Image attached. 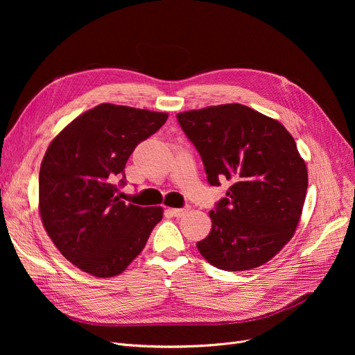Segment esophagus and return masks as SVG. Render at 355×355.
Masks as SVG:
<instances>
[{
    "mask_svg": "<svg viewBox=\"0 0 355 355\" xmlns=\"http://www.w3.org/2000/svg\"><path fill=\"white\" fill-rule=\"evenodd\" d=\"M187 211H189V207H184V209H168V213H170L174 217H182Z\"/></svg>",
    "mask_w": 355,
    "mask_h": 355,
    "instance_id": "obj_1",
    "label": "esophagus"
}]
</instances>
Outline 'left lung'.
Instances as JSON below:
<instances>
[{"label": "left lung", "instance_id": "obj_1", "mask_svg": "<svg viewBox=\"0 0 355 355\" xmlns=\"http://www.w3.org/2000/svg\"><path fill=\"white\" fill-rule=\"evenodd\" d=\"M198 151L210 185L232 182L214 210L211 232L197 243L221 270L262 266L292 239L300 223L308 171L282 123L240 103L177 115Z\"/></svg>", "mask_w": 355, "mask_h": 355}]
</instances>
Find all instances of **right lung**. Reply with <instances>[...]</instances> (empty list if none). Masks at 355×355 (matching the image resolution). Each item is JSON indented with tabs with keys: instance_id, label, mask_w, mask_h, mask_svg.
<instances>
[{
	"instance_id": "add662e5",
	"label": "right lung",
	"mask_w": 355,
	"mask_h": 355,
	"mask_svg": "<svg viewBox=\"0 0 355 355\" xmlns=\"http://www.w3.org/2000/svg\"><path fill=\"white\" fill-rule=\"evenodd\" d=\"M166 119L165 112L102 103L49 145L39 175L42 221L55 248L80 270L98 277L122 273L161 221V207L126 204L116 193L126 184L130 154Z\"/></svg>"
}]
</instances>
